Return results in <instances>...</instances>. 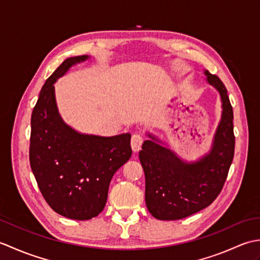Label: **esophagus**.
<instances>
[{"label": "esophagus", "mask_w": 260, "mask_h": 260, "mask_svg": "<svg viewBox=\"0 0 260 260\" xmlns=\"http://www.w3.org/2000/svg\"><path fill=\"white\" fill-rule=\"evenodd\" d=\"M143 144V137L140 134H134L132 136V140H131V146H132V150H133L134 153L139 152L141 150Z\"/></svg>", "instance_id": "esophagus-1"}]
</instances>
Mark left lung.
Here are the masks:
<instances>
[{"label":"left lung","mask_w":260,"mask_h":260,"mask_svg":"<svg viewBox=\"0 0 260 260\" xmlns=\"http://www.w3.org/2000/svg\"><path fill=\"white\" fill-rule=\"evenodd\" d=\"M209 85L220 93L221 118L210 151L186 162L151 133L140 151L145 174V202L158 220H179L210 206L221 192L235 153L234 112L222 81L204 70Z\"/></svg>","instance_id":"left-lung-1"}]
</instances>
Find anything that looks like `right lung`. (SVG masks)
Instances as JSON below:
<instances>
[{"label": "right lung", "mask_w": 260, "mask_h": 260, "mask_svg": "<svg viewBox=\"0 0 260 260\" xmlns=\"http://www.w3.org/2000/svg\"><path fill=\"white\" fill-rule=\"evenodd\" d=\"M89 56L70 57L46 80L31 116L30 165L39 189L53 211L89 220L107 201L110 180L132 156L131 134H82L59 114L54 84Z\"/></svg>", "instance_id": "right-lung-1"}]
</instances>
